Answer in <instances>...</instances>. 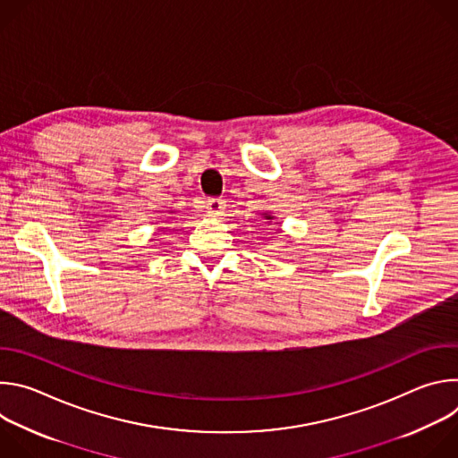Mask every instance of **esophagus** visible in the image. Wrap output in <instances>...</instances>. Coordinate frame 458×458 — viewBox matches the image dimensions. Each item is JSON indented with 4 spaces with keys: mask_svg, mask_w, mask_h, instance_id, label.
<instances>
[{
    "mask_svg": "<svg viewBox=\"0 0 458 458\" xmlns=\"http://www.w3.org/2000/svg\"><path fill=\"white\" fill-rule=\"evenodd\" d=\"M225 208H226V201L219 199V198H212L207 201V212L208 216L212 217H219L225 214Z\"/></svg>",
    "mask_w": 458,
    "mask_h": 458,
    "instance_id": "obj_1",
    "label": "esophagus"
}]
</instances>
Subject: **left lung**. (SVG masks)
I'll return each mask as SVG.
<instances>
[{
  "label": "left lung",
  "mask_w": 458,
  "mask_h": 458,
  "mask_svg": "<svg viewBox=\"0 0 458 458\" xmlns=\"http://www.w3.org/2000/svg\"><path fill=\"white\" fill-rule=\"evenodd\" d=\"M265 217H267V219H274V217H270V216H267V214H265Z\"/></svg>",
  "instance_id": "left-lung-1"
}]
</instances>
